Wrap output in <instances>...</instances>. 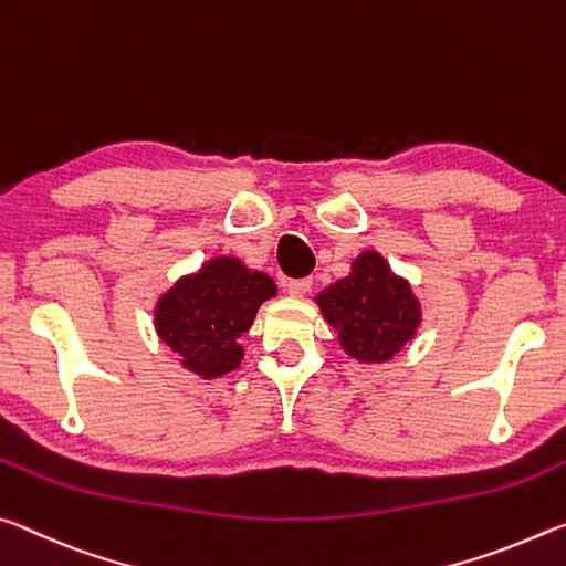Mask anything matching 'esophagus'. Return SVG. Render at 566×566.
<instances>
[{"label":"esophagus","mask_w":566,"mask_h":566,"mask_svg":"<svg viewBox=\"0 0 566 566\" xmlns=\"http://www.w3.org/2000/svg\"><path fill=\"white\" fill-rule=\"evenodd\" d=\"M311 277H298V281H289L285 283V291H289V295H293V298H303L305 293L311 291Z\"/></svg>","instance_id":"obj_1"}]
</instances>
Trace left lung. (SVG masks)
Instances as JSON below:
<instances>
[{
    "label": "left lung",
    "instance_id": "1",
    "mask_svg": "<svg viewBox=\"0 0 566 566\" xmlns=\"http://www.w3.org/2000/svg\"><path fill=\"white\" fill-rule=\"evenodd\" d=\"M338 344L360 364H386L416 336L421 303L406 277H398L381 253L364 250L350 273L316 295Z\"/></svg>",
    "mask_w": 566,
    "mask_h": 566
}]
</instances>
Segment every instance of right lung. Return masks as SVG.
<instances>
[{
    "mask_svg": "<svg viewBox=\"0 0 566 566\" xmlns=\"http://www.w3.org/2000/svg\"><path fill=\"white\" fill-rule=\"evenodd\" d=\"M275 293L271 275L250 271L233 255H218L157 298L155 331L180 356L182 368L210 381L240 366L238 338Z\"/></svg>",
    "mask_w": 566,
    "mask_h": 566,
    "instance_id": "obj_1",
    "label": "right lung"
}]
</instances>
